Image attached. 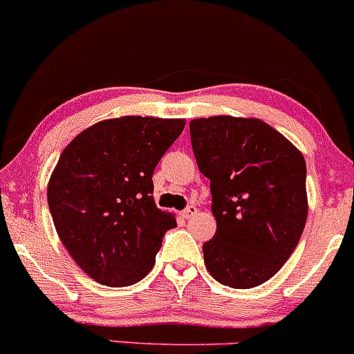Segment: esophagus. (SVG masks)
I'll return each mask as SVG.
<instances>
[{"mask_svg": "<svg viewBox=\"0 0 354 354\" xmlns=\"http://www.w3.org/2000/svg\"><path fill=\"white\" fill-rule=\"evenodd\" d=\"M197 212V207L196 206H187L184 209V211H182V216H184L185 219H189V218H192L194 214H196Z\"/></svg>", "mask_w": 354, "mask_h": 354, "instance_id": "obj_1", "label": "esophagus"}]
</instances>
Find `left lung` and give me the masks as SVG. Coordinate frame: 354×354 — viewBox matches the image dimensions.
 <instances>
[{
	"label": "left lung",
	"mask_w": 354,
	"mask_h": 354,
	"mask_svg": "<svg viewBox=\"0 0 354 354\" xmlns=\"http://www.w3.org/2000/svg\"><path fill=\"white\" fill-rule=\"evenodd\" d=\"M189 128L218 224L203 245L204 263L227 287L261 285L283 267L306 226V160L261 120L199 118Z\"/></svg>",
	"instance_id": "obj_1"
}]
</instances>
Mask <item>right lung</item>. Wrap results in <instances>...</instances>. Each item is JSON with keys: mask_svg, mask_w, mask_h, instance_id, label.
<instances>
[{"mask_svg": "<svg viewBox=\"0 0 354 354\" xmlns=\"http://www.w3.org/2000/svg\"><path fill=\"white\" fill-rule=\"evenodd\" d=\"M184 120L123 116L87 128L66 147L47 189L60 241L91 279L127 287L155 265L176 216L155 206L153 170Z\"/></svg>", "mask_w": 354, "mask_h": 354, "instance_id": "obj_1", "label": "right lung"}]
</instances>
